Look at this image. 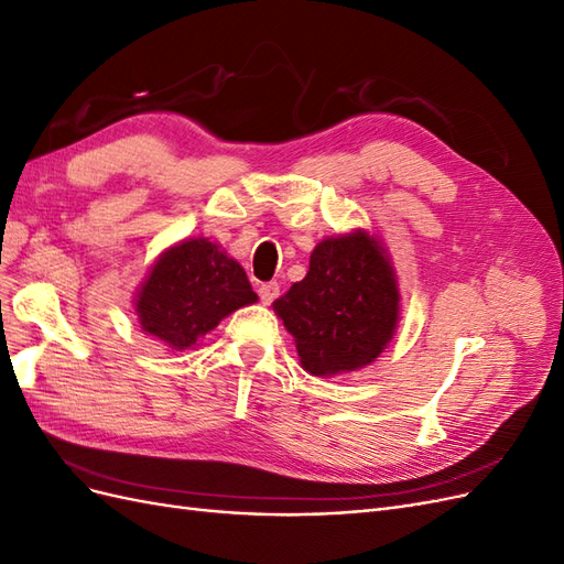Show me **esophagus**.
Masks as SVG:
<instances>
[{"label":"esophagus","instance_id":"1","mask_svg":"<svg viewBox=\"0 0 564 564\" xmlns=\"http://www.w3.org/2000/svg\"><path fill=\"white\" fill-rule=\"evenodd\" d=\"M259 296H261V303L270 305L272 301H275L280 296V284L278 282H263L259 286Z\"/></svg>","mask_w":564,"mask_h":564}]
</instances>
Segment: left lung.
Here are the masks:
<instances>
[{"instance_id": "left-lung-1", "label": "left lung", "mask_w": 564, "mask_h": 564, "mask_svg": "<svg viewBox=\"0 0 564 564\" xmlns=\"http://www.w3.org/2000/svg\"><path fill=\"white\" fill-rule=\"evenodd\" d=\"M275 313L303 369L334 377L377 360L395 332L400 296L383 249L360 230L319 242L308 275L275 301Z\"/></svg>"}]
</instances>
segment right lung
Returning <instances> with one entry per match:
<instances>
[{
	"mask_svg": "<svg viewBox=\"0 0 564 564\" xmlns=\"http://www.w3.org/2000/svg\"><path fill=\"white\" fill-rule=\"evenodd\" d=\"M256 299L242 265L199 237L172 247L155 263L135 301V313L143 332L185 350Z\"/></svg>",
	"mask_w": 564,
	"mask_h": 564,
	"instance_id": "obj_1",
	"label": "right lung"
}]
</instances>
